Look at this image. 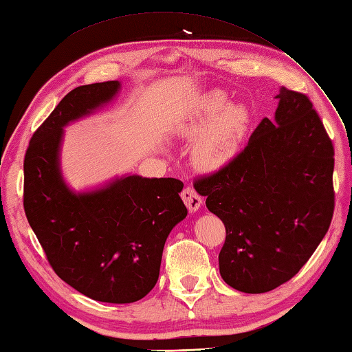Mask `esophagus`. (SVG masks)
Wrapping results in <instances>:
<instances>
[{
  "label": "esophagus",
  "instance_id": "1",
  "mask_svg": "<svg viewBox=\"0 0 352 352\" xmlns=\"http://www.w3.org/2000/svg\"><path fill=\"white\" fill-rule=\"evenodd\" d=\"M182 198L189 212H198V208L203 206V198H201L193 188H186L182 192Z\"/></svg>",
  "mask_w": 352,
  "mask_h": 352
}]
</instances>
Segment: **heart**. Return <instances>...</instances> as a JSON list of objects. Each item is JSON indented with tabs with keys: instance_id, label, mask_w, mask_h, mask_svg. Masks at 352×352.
I'll return each instance as SVG.
<instances>
[{
	"instance_id": "b5f03b06",
	"label": "heart",
	"mask_w": 352,
	"mask_h": 352,
	"mask_svg": "<svg viewBox=\"0 0 352 352\" xmlns=\"http://www.w3.org/2000/svg\"><path fill=\"white\" fill-rule=\"evenodd\" d=\"M228 106L222 92H210L201 100L199 106L180 134L195 139L192 146V162L199 170L214 172L234 159L248 129L250 116L242 106Z\"/></svg>"
}]
</instances>
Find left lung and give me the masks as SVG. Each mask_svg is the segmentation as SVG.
Here are the masks:
<instances>
[{"instance_id": "obj_1", "label": "left lung", "mask_w": 352, "mask_h": 352, "mask_svg": "<svg viewBox=\"0 0 352 352\" xmlns=\"http://www.w3.org/2000/svg\"><path fill=\"white\" fill-rule=\"evenodd\" d=\"M265 118L226 168L197 180L226 226L219 272L228 286L265 294L307 263L330 228L334 148L304 94L280 89Z\"/></svg>"}]
</instances>
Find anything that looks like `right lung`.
I'll return each mask as SVG.
<instances>
[{"mask_svg": "<svg viewBox=\"0 0 352 352\" xmlns=\"http://www.w3.org/2000/svg\"><path fill=\"white\" fill-rule=\"evenodd\" d=\"M119 81L78 86L33 134L24 160V210L60 278L95 301H139L159 280L163 246L188 216L177 178L116 177L76 192L60 168L63 129L115 100Z\"/></svg>", "mask_w": 352, "mask_h": 352, "instance_id": "1", "label": "right lung"}]
</instances>
